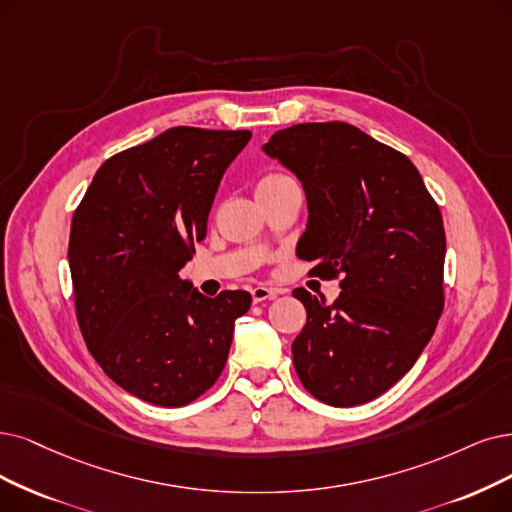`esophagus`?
Masks as SVG:
<instances>
[{"label":"esophagus","mask_w":512,"mask_h":512,"mask_svg":"<svg viewBox=\"0 0 512 512\" xmlns=\"http://www.w3.org/2000/svg\"><path fill=\"white\" fill-rule=\"evenodd\" d=\"M280 293H282L280 289L263 287V285H259V287H253V291H251V295H253V301H255V304H261V301L274 299V297H276V295H280Z\"/></svg>","instance_id":"esophagus-1"}]
</instances>
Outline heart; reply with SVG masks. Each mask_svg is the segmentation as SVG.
<instances>
[{"label":"heart","mask_w":512,"mask_h":512,"mask_svg":"<svg viewBox=\"0 0 512 512\" xmlns=\"http://www.w3.org/2000/svg\"><path fill=\"white\" fill-rule=\"evenodd\" d=\"M280 179H289V177L287 175H280V173H270V175L263 177L259 183H272V181H280Z\"/></svg>","instance_id":"heart-1"}]
</instances>
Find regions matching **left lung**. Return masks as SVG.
<instances>
[{
	"mask_svg": "<svg viewBox=\"0 0 512 512\" xmlns=\"http://www.w3.org/2000/svg\"><path fill=\"white\" fill-rule=\"evenodd\" d=\"M261 149L306 192L297 255L320 278L342 274L331 306L293 291L308 312L295 371L327 405L373 401L415 365L443 312L439 206L407 156L346 122L295 124Z\"/></svg>",
	"mask_w": 512,
	"mask_h": 512,
	"instance_id": "obj_1",
	"label": "left lung"
}]
</instances>
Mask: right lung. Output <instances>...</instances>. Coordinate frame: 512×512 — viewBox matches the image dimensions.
<instances>
[{
    "instance_id": "1",
    "label": "right lung",
    "mask_w": 512,
    "mask_h": 512,
    "mask_svg": "<svg viewBox=\"0 0 512 512\" xmlns=\"http://www.w3.org/2000/svg\"><path fill=\"white\" fill-rule=\"evenodd\" d=\"M249 130L177 126L109 158L73 213L69 270L80 331L120 388L160 407L221 375L246 291L202 295L179 272L206 238L221 177Z\"/></svg>"
}]
</instances>
